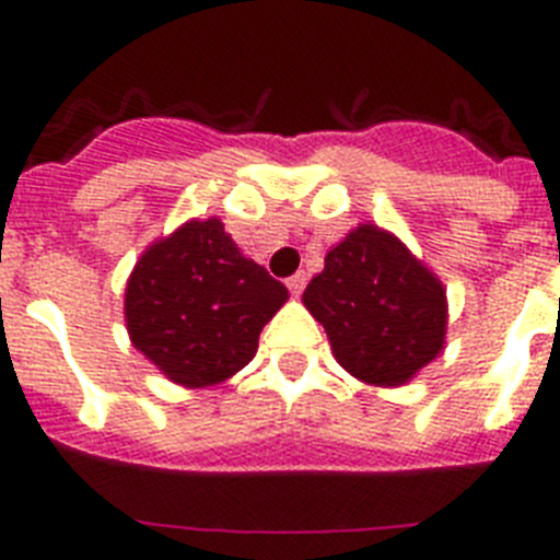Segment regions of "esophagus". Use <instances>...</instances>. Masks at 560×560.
I'll use <instances>...</instances> for the list:
<instances>
[{"label":"esophagus","instance_id":"obj_1","mask_svg":"<svg viewBox=\"0 0 560 560\" xmlns=\"http://www.w3.org/2000/svg\"><path fill=\"white\" fill-rule=\"evenodd\" d=\"M305 283H308V277H305V271H296V275H291L289 280H285V285H289L291 294H303Z\"/></svg>","mask_w":560,"mask_h":560}]
</instances>
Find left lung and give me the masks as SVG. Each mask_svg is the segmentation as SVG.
<instances>
[{
    "label": "left lung",
    "mask_w": 560,
    "mask_h": 560,
    "mask_svg": "<svg viewBox=\"0 0 560 560\" xmlns=\"http://www.w3.org/2000/svg\"><path fill=\"white\" fill-rule=\"evenodd\" d=\"M336 361L355 378L398 387L443 350L446 289L398 237L361 224L325 257L303 294Z\"/></svg>",
    "instance_id": "obj_1"
}]
</instances>
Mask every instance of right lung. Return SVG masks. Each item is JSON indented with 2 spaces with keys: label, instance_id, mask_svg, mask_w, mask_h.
Wrapping results in <instances>:
<instances>
[{
  "label": "right lung",
  "instance_id": "1",
  "mask_svg": "<svg viewBox=\"0 0 560 560\" xmlns=\"http://www.w3.org/2000/svg\"><path fill=\"white\" fill-rule=\"evenodd\" d=\"M289 291L237 252L219 219L190 221L137 260L126 289L133 348L185 387L246 368Z\"/></svg>",
  "mask_w": 560,
  "mask_h": 560
}]
</instances>
